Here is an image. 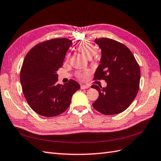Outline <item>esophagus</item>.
I'll return each mask as SVG.
<instances>
[{"mask_svg": "<svg viewBox=\"0 0 161 161\" xmlns=\"http://www.w3.org/2000/svg\"><path fill=\"white\" fill-rule=\"evenodd\" d=\"M90 87L88 86H86V85H81V89L84 90V89H87V88H89Z\"/></svg>", "mask_w": 161, "mask_h": 161, "instance_id": "obj_1", "label": "esophagus"}]
</instances>
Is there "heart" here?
I'll use <instances>...</instances> for the list:
<instances>
[{
	"mask_svg": "<svg viewBox=\"0 0 161 161\" xmlns=\"http://www.w3.org/2000/svg\"><path fill=\"white\" fill-rule=\"evenodd\" d=\"M77 50L79 51L84 57L88 59H91L93 56L97 53V47L95 44H93L92 43L90 42H87V41H84V42H80L77 45ZM69 58V54H67L66 57V60H68ZM88 74H89L88 70H85V71L79 73V77L81 79L84 80L85 79Z\"/></svg>",
	"mask_w": 161,
	"mask_h": 161,
	"instance_id": "heart-1",
	"label": "heart"
}]
</instances>
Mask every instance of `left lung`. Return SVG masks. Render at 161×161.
<instances>
[{
	"label": "left lung",
	"mask_w": 161,
	"mask_h": 161,
	"mask_svg": "<svg viewBox=\"0 0 161 161\" xmlns=\"http://www.w3.org/2000/svg\"><path fill=\"white\" fill-rule=\"evenodd\" d=\"M95 42L102 51V57L94 79L104 80L107 86H92L99 92V97L92 106L106 115L121 113L130 106L139 91V66L124 44L105 38L95 39Z\"/></svg>",
	"instance_id": "8db88e82"
}]
</instances>
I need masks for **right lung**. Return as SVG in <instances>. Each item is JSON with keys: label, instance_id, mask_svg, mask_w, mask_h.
Masks as SVG:
<instances>
[{"label": "right lung", "instance_id": "1", "mask_svg": "<svg viewBox=\"0 0 161 161\" xmlns=\"http://www.w3.org/2000/svg\"><path fill=\"white\" fill-rule=\"evenodd\" d=\"M72 44L66 38L47 40L31 48L24 59L20 75L24 96L31 109L43 117L64 113L73 95L80 89L73 80L63 85L58 84L57 71Z\"/></svg>", "mask_w": 161, "mask_h": 161}]
</instances>
